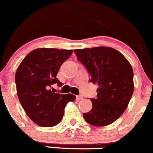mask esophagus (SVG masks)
I'll use <instances>...</instances> for the list:
<instances>
[{
	"label": "esophagus",
	"instance_id": "esophagus-1",
	"mask_svg": "<svg viewBox=\"0 0 153 153\" xmlns=\"http://www.w3.org/2000/svg\"><path fill=\"white\" fill-rule=\"evenodd\" d=\"M83 99V96H77L76 97V101H80V100Z\"/></svg>",
	"mask_w": 153,
	"mask_h": 153
}]
</instances>
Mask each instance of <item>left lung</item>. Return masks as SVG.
Listing matches in <instances>:
<instances>
[{"label":"left lung","instance_id":"8db88e82","mask_svg":"<svg viewBox=\"0 0 153 153\" xmlns=\"http://www.w3.org/2000/svg\"><path fill=\"white\" fill-rule=\"evenodd\" d=\"M77 59L88 70L90 82L98 84L93 108L83 117L89 124L106 126L123 114L134 93V71L128 60L107 47L75 50Z\"/></svg>","mask_w":153,"mask_h":153}]
</instances>
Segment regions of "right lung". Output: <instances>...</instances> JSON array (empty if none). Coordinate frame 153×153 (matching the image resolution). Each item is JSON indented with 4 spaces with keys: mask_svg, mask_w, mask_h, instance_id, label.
I'll list each match as a JSON object with an SVG mask.
<instances>
[{
    "mask_svg": "<svg viewBox=\"0 0 153 153\" xmlns=\"http://www.w3.org/2000/svg\"><path fill=\"white\" fill-rule=\"evenodd\" d=\"M73 53L71 50L39 48L31 51L18 67L15 74L19 102L29 118L42 127L56 126L63 119L64 109L76 96L60 94L50 89L62 83L57 74Z\"/></svg>",
    "mask_w": 153,
    "mask_h": 153,
    "instance_id": "1",
    "label": "right lung"
}]
</instances>
